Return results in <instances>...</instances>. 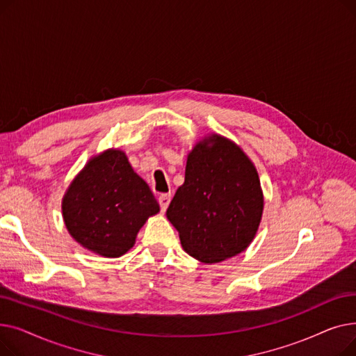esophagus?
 Masks as SVG:
<instances>
[{
	"label": "esophagus",
	"mask_w": 356,
	"mask_h": 356,
	"mask_svg": "<svg viewBox=\"0 0 356 356\" xmlns=\"http://www.w3.org/2000/svg\"><path fill=\"white\" fill-rule=\"evenodd\" d=\"M170 199H172L170 193H163V195L159 196V203H160V208H161L163 212L167 209L168 203H170Z\"/></svg>",
	"instance_id": "obj_1"
}]
</instances>
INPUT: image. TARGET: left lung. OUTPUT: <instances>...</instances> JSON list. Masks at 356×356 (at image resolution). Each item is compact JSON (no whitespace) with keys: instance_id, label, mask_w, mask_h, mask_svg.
Returning <instances> with one entry per match:
<instances>
[{"instance_id":"8db88e82","label":"left lung","mask_w":356,"mask_h":356,"mask_svg":"<svg viewBox=\"0 0 356 356\" xmlns=\"http://www.w3.org/2000/svg\"><path fill=\"white\" fill-rule=\"evenodd\" d=\"M264 197L257 168L231 140L212 134L188 156L184 183L165 215L183 250L204 264L245 251L254 239Z\"/></svg>"}]
</instances>
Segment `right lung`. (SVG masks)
Returning a JSON list of instances; mask_svg holds the SVG:
<instances>
[{"instance_id": "right-lung-1", "label": "right lung", "mask_w": 356, "mask_h": 356, "mask_svg": "<svg viewBox=\"0 0 356 356\" xmlns=\"http://www.w3.org/2000/svg\"><path fill=\"white\" fill-rule=\"evenodd\" d=\"M159 211L153 192L121 149L92 157L62 202L65 225L73 239L106 258L133 248L145 220Z\"/></svg>"}]
</instances>
